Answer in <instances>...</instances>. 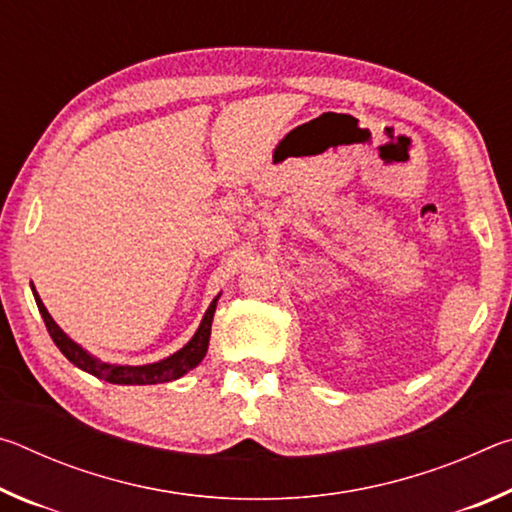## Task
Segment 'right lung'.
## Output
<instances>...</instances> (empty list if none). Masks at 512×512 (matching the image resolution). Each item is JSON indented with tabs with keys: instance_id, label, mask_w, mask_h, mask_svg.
I'll return each instance as SVG.
<instances>
[{
	"instance_id": "add662e5",
	"label": "right lung",
	"mask_w": 512,
	"mask_h": 512,
	"mask_svg": "<svg viewBox=\"0 0 512 512\" xmlns=\"http://www.w3.org/2000/svg\"><path fill=\"white\" fill-rule=\"evenodd\" d=\"M31 289H33V284H31ZM33 298H36L40 316H42V320H45V325L49 329V336L54 339L56 348L63 352L76 368L90 372V375H94L97 379L110 381V384L146 386V384H164V381L180 379L203 361L205 352H207V345H210L212 318H214L216 302H219L221 293L210 302V307H207L201 325H198V329H196V334L183 345V348H180L178 352L169 354L167 359H160L155 363H146V366H121V363H108V361L97 359L88 350H83L79 343L69 339L63 329L56 325V320L51 318L47 307L42 305V300H40L36 289H33Z\"/></svg>"
}]
</instances>
